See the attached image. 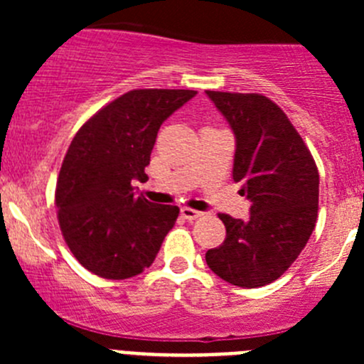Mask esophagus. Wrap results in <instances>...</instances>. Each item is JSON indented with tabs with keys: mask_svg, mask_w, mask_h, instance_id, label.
Wrapping results in <instances>:
<instances>
[{
	"mask_svg": "<svg viewBox=\"0 0 364 364\" xmlns=\"http://www.w3.org/2000/svg\"><path fill=\"white\" fill-rule=\"evenodd\" d=\"M181 216L185 220H196V218H199V216H203V213L196 211V209H192V208H181Z\"/></svg>",
	"mask_w": 364,
	"mask_h": 364,
	"instance_id": "34e87169",
	"label": "esophagus"
}]
</instances>
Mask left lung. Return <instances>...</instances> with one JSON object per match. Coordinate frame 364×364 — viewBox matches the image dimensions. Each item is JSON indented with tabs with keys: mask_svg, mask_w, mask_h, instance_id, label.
I'll return each instance as SVG.
<instances>
[{
	"mask_svg": "<svg viewBox=\"0 0 364 364\" xmlns=\"http://www.w3.org/2000/svg\"><path fill=\"white\" fill-rule=\"evenodd\" d=\"M236 139L232 178L250 200V218L218 215L225 241L205 252L229 284L262 287L280 278L306 247L318 209V171L303 139L269 98L205 91Z\"/></svg>",
	"mask_w": 364,
	"mask_h": 364,
	"instance_id": "1",
	"label": "left lung"
}]
</instances>
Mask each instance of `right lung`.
I'll list each match as a JSON object with an SVG mask.
<instances>
[{"label": "right lung", "mask_w": 364, "mask_h": 364, "mask_svg": "<svg viewBox=\"0 0 364 364\" xmlns=\"http://www.w3.org/2000/svg\"><path fill=\"white\" fill-rule=\"evenodd\" d=\"M192 90H134L80 127L61 165L58 220L70 252L91 273L124 280L142 273L179 215L178 205L139 197L161 123Z\"/></svg>", "instance_id": "obj_1"}]
</instances>
